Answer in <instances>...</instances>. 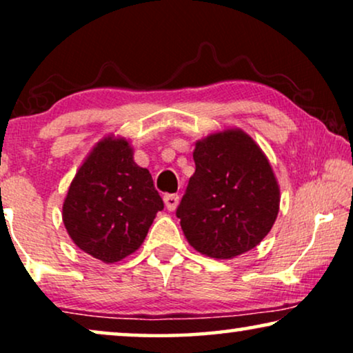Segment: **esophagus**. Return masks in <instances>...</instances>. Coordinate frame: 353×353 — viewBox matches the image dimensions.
I'll list each match as a JSON object with an SVG mask.
<instances>
[{"instance_id":"1","label":"esophagus","mask_w":353,"mask_h":353,"mask_svg":"<svg viewBox=\"0 0 353 353\" xmlns=\"http://www.w3.org/2000/svg\"><path fill=\"white\" fill-rule=\"evenodd\" d=\"M163 202H165L167 210L173 212L176 209L178 202H180V197H178L176 194H165V196H163Z\"/></svg>"}]
</instances>
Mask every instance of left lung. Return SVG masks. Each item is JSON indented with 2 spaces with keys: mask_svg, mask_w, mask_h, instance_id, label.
I'll return each mask as SVG.
<instances>
[{
  "mask_svg": "<svg viewBox=\"0 0 353 353\" xmlns=\"http://www.w3.org/2000/svg\"><path fill=\"white\" fill-rule=\"evenodd\" d=\"M196 163L176 209L188 243L214 259L254 249L276 220L279 188L249 134L226 130L197 141Z\"/></svg>",
  "mask_w": 353,
  "mask_h": 353,
  "instance_id": "left-lung-1",
  "label": "left lung"
}]
</instances>
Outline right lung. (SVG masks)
<instances>
[{"label":"right lung","instance_id":"1","mask_svg":"<svg viewBox=\"0 0 353 353\" xmlns=\"http://www.w3.org/2000/svg\"><path fill=\"white\" fill-rule=\"evenodd\" d=\"M163 209L151 173L125 139L105 138L77 172L62 207L72 241L105 263L133 254Z\"/></svg>","mask_w":353,"mask_h":353}]
</instances>
